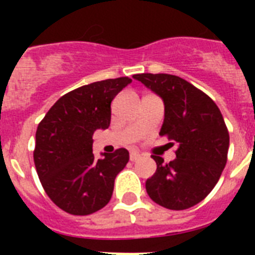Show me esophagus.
Returning <instances> with one entry per match:
<instances>
[{
  "label": "esophagus",
  "instance_id": "esophagus-1",
  "mask_svg": "<svg viewBox=\"0 0 255 255\" xmlns=\"http://www.w3.org/2000/svg\"><path fill=\"white\" fill-rule=\"evenodd\" d=\"M129 159H131V161H136V160L140 159V153L139 152H131V155H129Z\"/></svg>",
  "mask_w": 255,
  "mask_h": 255
}]
</instances>
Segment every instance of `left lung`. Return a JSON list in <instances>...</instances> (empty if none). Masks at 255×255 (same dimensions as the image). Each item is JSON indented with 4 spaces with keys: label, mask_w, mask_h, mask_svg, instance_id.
Instances as JSON below:
<instances>
[{
    "label": "left lung",
    "mask_w": 255,
    "mask_h": 255,
    "mask_svg": "<svg viewBox=\"0 0 255 255\" xmlns=\"http://www.w3.org/2000/svg\"><path fill=\"white\" fill-rule=\"evenodd\" d=\"M133 79L163 99L160 135L177 145L170 163L152 156L157 169L145 181L148 196L167 209H188L212 192L225 168L229 132L221 111L205 92L176 75L136 74Z\"/></svg>",
    "instance_id": "1"
}]
</instances>
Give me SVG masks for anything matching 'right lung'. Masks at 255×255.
Returning a JSON list of instances; mask_svg holds the SVG:
<instances>
[{
    "mask_svg": "<svg viewBox=\"0 0 255 255\" xmlns=\"http://www.w3.org/2000/svg\"><path fill=\"white\" fill-rule=\"evenodd\" d=\"M132 79L94 82L55 102L35 133L34 164L51 201L74 216L95 213L107 205L114 182L127 165L126 148L111 155L92 153V135L111 123V102Z\"/></svg>",
    "mask_w": 255,
    "mask_h": 255,
    "instance_id": "obj_1",
    "label": "right lung"
}]
</instances>
